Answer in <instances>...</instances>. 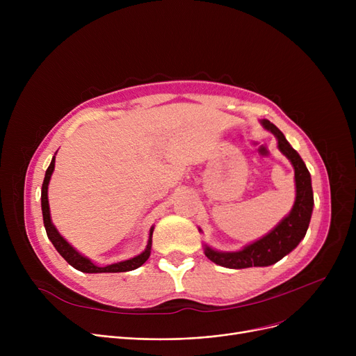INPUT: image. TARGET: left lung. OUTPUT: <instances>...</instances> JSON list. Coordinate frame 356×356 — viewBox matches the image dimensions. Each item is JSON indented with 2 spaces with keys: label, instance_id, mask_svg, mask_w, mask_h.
<instances>
[{
  "label": "left lung",
  "instance_id": "left-lung-1",
  "mask_svg": "<svg viewBox=\"0 0 356 356\" xmlns=\"http://www.w3.org/2000/svg\"><path fill=\"white\" fill-rule=\"evenodd\" d=\"M263 127L275 136L278 148L293 164L296 179V200L291 212L268 232L252 244L241 251L222 252L204 245V255L212 263L227 268H250V267H268L290 254L300 241L305 238L312 212H313V191L312 179L307 167L296 149L289 144L284 134L268 120H261ZM200 231V229H199Z\"/></svg>",
  "mask_w": 356,
  "mask_h": 356
}]
</instances>
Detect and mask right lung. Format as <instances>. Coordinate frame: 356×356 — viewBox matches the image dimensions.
<instances>
[{
  "instance_id": "obj_1",
  "label": "right lung",
  "mask_w": 356,
  "mask_h": 356,
  "mask_svg": "<svg viewBox=\"0 0 356 356\" xmlns=\"http://www.w3.org/2000/svg\"><path fill=\"white\" fill-rule=\"evenodd\" d=\"M53 170H54V156L51 159L50 165L47 167L46 176H44V180H43V186H42V211H43V222H44V228H46L47 236L51 241V244L54 245V248L58 250V252L67 261V263L73 268H76V270H79L82 273H125V271H133V270L141 267L145 263V261L148 259L149 252H152V236H153L154 227H152V229H149L147 248L140 255H137L134 258L125 259V261H121V263L106 266V267H98L97 264H93L89 258L81 255L58 232V229L54 228V225L51 223V219H50V208H49V199H47L49 181H50Z\"/></svg>"
}]
</instances>
